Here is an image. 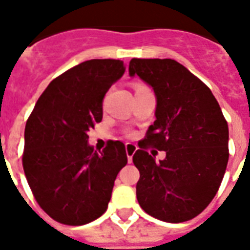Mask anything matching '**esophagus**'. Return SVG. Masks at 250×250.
<instances>
[{
    "instance_id": "obj_1",
    "label": "esophagus",
    "mask_w": 250,
    "mask_h": 250,
    "mask_svg": "<svg viewBox=\"0 0 250 250\" xmlns=\"http://www.w3.org/2000/svg\"><path fill=\"white\" fill-rule=\"evenodd\" d=\"M136 151H137V146L135 144H125V152L128 157V163H132V156L135 155Z\"/></svg>"
}]
</instances>
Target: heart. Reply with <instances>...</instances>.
I'll use <instances>...</instances> for the list:
<instances>
[{
  "instance_id": "1",
  "label": "heart",
  "mask_w": 250,
  "mask_h": 250,
  "mask_svg": "<svg viewBox=\"0 0 250 250\" xmlns=\"http://www.w3.org/2000/svg\"><path fill=\"white\" fill-rule=\"evenodd\" d=\"M137 87H142V86H141V85H138V86H137ZM137 87H136V89H137Z\"/></svg>"
}]
</instances>
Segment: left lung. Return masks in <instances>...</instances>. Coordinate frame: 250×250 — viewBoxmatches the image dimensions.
Returning a JSON list of instances; mask_svg holds the SVG:
<instances>
[{
  "label": "left lung",
  "mask_w": 250,
  "mask_h": 250,
  "mask_svg": "<svg viewBox=\"0 0 250 250\" xmlns=\"http://www.w3.org/2000/svg\"><path fill=\"white\" fill-rule=\"evenodd\" d=\"M129 75L152 86L156 121L148 127L133 164L140 171L137 201L165 222H184L208 206L229 160V127L208 86L174 60L132 58ZM167 152L156 163L147 148Z\"/></svg>",
  "instance_id": "1"
}]
</instances>
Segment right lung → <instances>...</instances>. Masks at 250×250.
I'll list each match as a JSON object with an SVG mask.
<instances>
[{
    "mask_svg": "<svg viewBox=\"0 0 250 250\" xmlns=\"http://www.w3.org/2000/svg\"><path fill=\"white\" fill-rule=\"evenodd\" d=\"M125 73L119 60H90L50 81L25 125L22 167L44 212L64 225L105 212L114 180L127 164L125 146L109 140L96 152L87 132L102 122L103 99Z\"/></svg>",
    "mask_w": 250,
    "mask_h": 250,
    "instance_id": "1",
    "label": "right lung"
}]
</instances>
